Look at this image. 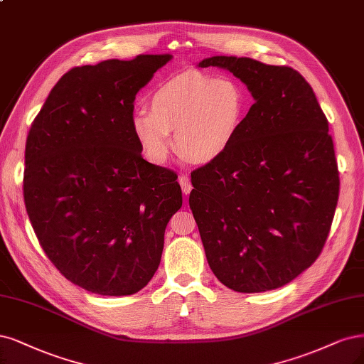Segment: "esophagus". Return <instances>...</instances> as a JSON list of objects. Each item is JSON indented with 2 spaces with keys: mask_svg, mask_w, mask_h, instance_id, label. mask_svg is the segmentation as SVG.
Listing matches in <instances>:
<instances>
[{
  "mask_svg": "<svg viewBox=\"0 0 364 364\" xmlns=\"http://www.w3.org/2000/svg\"><path fill=\"white\" fill-rule=\"evenodd\" d=\"M179 183H181V186H182L183 194H190V193H191L193 185H191L190 178L185 176V174H181V176H179Z\"/></svg>",
  "mask_w": 364,
  "mask_h": 364,
  "instance_id": "34e87169",
  "label": "esophagus"
}]
</instances>
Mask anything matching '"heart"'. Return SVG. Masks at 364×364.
<instances>
[{
  "label": "heart",
  "mask_w": 364,
  "mask_h": 364,
  "mask_svg": "<svg viewBox=\"0 0 364 364\" xmlns=\"http://www.w3.org/2000/svg\"><path fill=\"white\" fill-rule=\"evenodd\" d=\"M149 107L134 111L131 128L150 161L168 158L174 132L181 158L208 164L233 146L247 114V96L232 78L185 72L158 84Z\"/></svg>",
  "instance_id": "heart-1"
}]
</instances>
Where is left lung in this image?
Listing matches in <instances>:
<instances>
[{
	"instance_id": "1",
	"label": "left lung",
	"mask_w": 364,
	"mask_h": 364,
	"mask_svg": "<svg viewBox=\"0 0 364 364\" xmlns=\"http://www.w3.org/2000/svg\"><path fill=\"white\" fill-rule=\"evenodd\" d=\"M198 66L228 69L256 99L229 152L191 173L208 263L236 292L277 289L319 257L331 229L341 183L328 120L289 66L225 55Z\"/></svg>"
}]
</instances>
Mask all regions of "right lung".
I'll return each mask as SVG.
<instances>
[{
  "label": "right lung",
  "mask_w": 364,
  "mask_h": 364,
  "mask_svg": "<svg viewBox=\"0 0 364 364\" xmlns=\"http://www.w3.org/2000/svg\"><path fill=\"white\" fill-rule=\"evenodd\" d=\"M170 54L66 72L31 123L23 202L53 265L99 295L141 291L182 206L178 174L150 164L131 128L135 95Z\"/></svg>",
  "instance_id": "add662e5"
}]
</instances>
